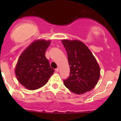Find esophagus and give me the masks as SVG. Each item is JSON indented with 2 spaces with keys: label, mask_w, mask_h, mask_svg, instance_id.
<instances>
[{
  "label": "esophagus",
  "mask_w": 121,
  "mask_h": 121,
  "mask_svg": "<svg viewBox=\"0 0 121 121\" xmlns=\"http://www.w3.org/2000/svg\"><path fill=\"white\" fill-rule=\"evenodd\" d=\"M56 71L57 72V73H58V71H59V68H57L56 69Z\"/></svg>",
  "instance_id": "esophagus-1"
}]
</instances>
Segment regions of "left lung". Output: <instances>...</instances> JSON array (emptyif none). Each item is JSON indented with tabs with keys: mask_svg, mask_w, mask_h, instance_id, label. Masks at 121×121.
I'll list each match as a JSON object with an SVG mask.
<instances>
[{
	"mask_svg": "<svg viewBox=\"0 0 121 121\" xmlns=\"http://www.w3.org/2000/svg\"><path fill=\"white\" fill-rule=\"evenodd\" d=\"M70 67L69 77L64 80L65 86L71 92L82 94L91 91L98 83L100 68L91 51L79 40H63Z\"/></svg>",
	"mask_w": 121,
	"mask_h": 121,
	"instance_id": "1",
	"label": "left lung"
}]
</instances>
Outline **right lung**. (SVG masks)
Segmentation results:
<instances>
[{"instance_id": "right-lung-1", "label": "right lung", "mask_w": 121, "mask_h": 121, "mask_svg": "<svg viewBox=\"0 0 121 121\" xmlns=\"http://www.w3.org/2000/svg\"><path fill=\"white\" fill-rule=\"evenodd\" d=\"M51 41L37 40L20 55L15 68L19 82L26 88L35 90L44 86L54 72L45 53Z\"/></svg>"}]
</instances>
